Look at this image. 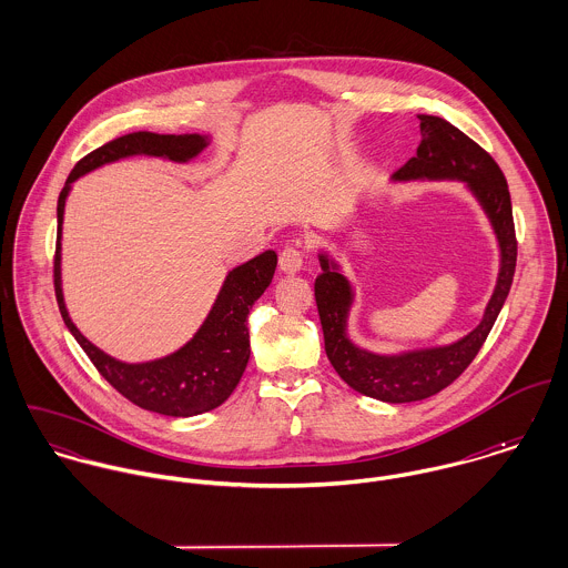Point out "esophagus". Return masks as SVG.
I'll use <instances>...</instances> for the list:
<instances>
[{
	"label": "esophagus",
	"mask_w": 568,
	"mask_h": 568,
	"mask_svg": "<svg viewBox=\"0 0 568 568\" xmlns=\"http://www.w3.org/2000/svg\"><path fill=\"white\" fill-rule=\"evenodd\" d=\"M304 266V257H302V251L297 246H284L282 253H280V268L288 275L293 273H300Z\"/></svg>",
	"instance_id": "obj_1"
}]
</instances>
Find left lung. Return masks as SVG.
<instances>
[{"instance_id": "obj_1", "label": "left lung", "mask_w": 568, "mask_h": 568, "mask_svg": "<svg viewBox=\"0 0 568 568\" xmlns=\"http://www.w3.org/2000/svg\"><path fill=\"white\" fill-rule=\"evenodd\" d=\"M422 142L417 155L394 174L396 181L410 179H457L466 181L494 227L500 248V271L481 324L457 343L430 349H413L396 356H381L356 347L347 338V315L354 302L352 286L334 260L320 255L322 275L315 280V300L324 327L325 354L336 374L358 394L392 405L430 398L457 381L475 361L496 322L516 271V232L507 181L498 163L457 126L437 115H417Z\"/></svg>"}]
</instances>
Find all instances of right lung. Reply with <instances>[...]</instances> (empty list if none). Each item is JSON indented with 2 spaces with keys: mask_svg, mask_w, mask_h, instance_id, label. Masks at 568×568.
<instances>
[{
  "mask_svg": "<svg viewBox=\"0 0 568 568\" xmlns=\"http://www.w3.org/2000/svg\"><path fill=\"white\" fill-rule=\"evenodd\" d=\"M207 146L205 135H160V133H129L91 151L70 172L65 187L59 194V230L54 255V293L61 317L74 338L81 343L89 361L100 376L133 405L170 417H190L223 405L243 378L248 363V327L246 317L257 297L266 291L277 266V253L264 251L253 260L230 271L207 320L199 332L176 352L149 363H122L98 349L87 341L81 329L72 324L61 288V230L65 199L72 183L104 165L131 155H151L170 162H187Z\"/></svg>",
  "mask_w": 568,
  "mask_h": 568,
  "instance_id": "right-lung-1",
  "label": "right lung"
}]
</instances>
